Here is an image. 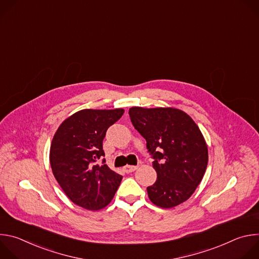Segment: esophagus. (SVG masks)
Segmentation results:
<instances>
[{
    "label": "esophagus",
    "mask_w": 259,
    "mask_h": 259,
    "mask_svg": "<svg viewBox=\"0 0 259 259\" xmlns=\"http://www.w3.org/2000/svg\"><path fill=\"white\" fill-rule=\"evenodd\" d=\"M137 168H138L137 166H130V165H127V166L124 167V171H125L126 173H131V172L135 171Z\"/></svg>",
    "instance_id": "34e87169"
}]
</instances>
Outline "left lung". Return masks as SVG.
Returning <instances> with one entry per match:
<instances>
[{
    "label": "left lung",
    "instance_id": "1",
    "mask_svg": "<svg viewBox=\"0 0 259 259\" xmlns=\"http://www.w3.org/2000/svg\"><path fill=\"white\" fill-rule=\"evenodd\" d=\"M129 116L154 159L157 180L146 189L150 200L165 209L187 201L202 181L208 164V147L198 125L173 107L134 106Z\"/></svg>",
    "mask_w": 259,
    "mask_h": 259
}]
</instances>
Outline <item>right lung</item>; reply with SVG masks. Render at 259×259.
<instances>
[{"label":"right lung","mask_w":259,"mask_h":259,"mask_svg":"<svg viewBox=\"0 0 259 259\" xmlns=\"http://www.w3.org/2000/svg\"><path fill=\"white\" fill-rule=\"evenodd\" d=\"M124 114L123 108L82 109L58 127L50 147L54 177L67 198L88 210L104 208L113 200L122 175L98 160L104 157L106 130Z\"/></svg>","instance_id":"1"}]
</instances>
